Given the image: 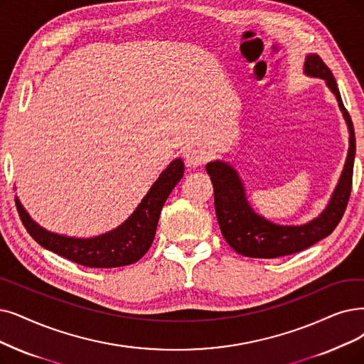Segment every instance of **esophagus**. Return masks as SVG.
Instances as JSON below:
<instances>
[{
    "mask_svg": "<svg viewBox=\"0 0 364 364\" xmlns=\"http://www.w3.org/2000/svg\"><path fill=\"white\" fill-rule=\"evenodd\" d=\"M206 154L200 149H191L185 154V164L190 168H196L206 163Z\"/></svg>",
    "mask_w": 364,
    "mask_h": 364,
    "instance_id": "1",
    "label": "esophagus"
}]
</instances>
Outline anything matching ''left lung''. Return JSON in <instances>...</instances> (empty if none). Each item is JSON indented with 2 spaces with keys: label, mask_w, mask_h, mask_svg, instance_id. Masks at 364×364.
Instances as JSON below:
<instances>
[{
  "label": "left lung",
  "mask_w": 364,
  "mask_h": 364,
  "mask_svg": "<svg viewBox=\"0 0 364 364\" xmlns=\"http://www.w3.org/2000/svg\"><path fill=\"white\" fill-rule=\"evenodd\" d=\"M303 73L309 77L326 80L328 90L336 97L343 114L350 148H348L343 170L326 209L314 220L300 225H279L257 213L248 198L237 170L225 161H210L206 166L213 183L215 212L221 232L227 243L237 254L251 258H276L296 254L327 237L336 228L346 209L351 194L353 170L355 156V134L351 116L343 107L338 83L330 68L315 53L306 55Z\"/></svg>",
  "instance_id": "left-lung-1"
}]
</instances>
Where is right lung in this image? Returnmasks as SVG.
<instances>
[{"mask_svg": "<svg viewBox=\"0 0 364 364\" xmlns=\"http://www.w3.org/2000/svg\"><path fill=\"white\" fill-rule=\"evenodd\" d=\"M182 176L183 161L176 158L159 174L136 210L121 225L88 239L70 237L43 228L25 210L18 197L14 201L26 231L43 248L80 266L112 269L133 264L148 252L155 237L159 213Z\"/></svg>", "mask_w": 364, "mask_h": 364, "instance_id": "add662e5", "label": "right lung"}]
</instances>
